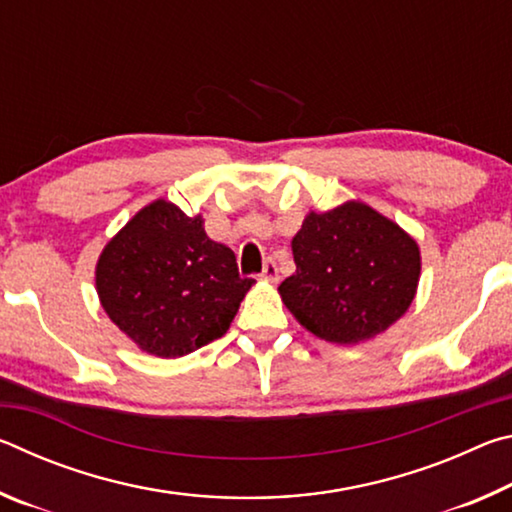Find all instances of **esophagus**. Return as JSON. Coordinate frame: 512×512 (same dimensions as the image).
Instances as JSON below:
<instances>
[{"mask_svg": "<svg viewBox=\"0 0 512 512\" xmlns=\"http://www.w3.org/2000/svg\"><path fill=\"white\" fill-rule=\"evenodd\" d=\"M262 280H266V282H277V264L273 262V259H268V262L264 264V268H262Z\"/></svg>", "mask_w": 512, "mask_h": 512, "instance_id": "obj_1", "label": "esophagus"}]
</instances>
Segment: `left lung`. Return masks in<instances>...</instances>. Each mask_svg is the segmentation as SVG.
I'll list each match as a JSON object with an SVG mask.
<instances>
[{
  "instance_id": "obj_1",
  "label": "left lung",
  "mask_w": 512,
  "mask_h": 512,
  "mask_svg": "<svg viewBox=\"0 0 512 512\" xmlns=\"http://www.w3.org/2000/svg\"><path fill=\"white\" fill-rule=\"evenodd\" d=\"M296 273L277 291L318 339L357 345L395 325L418 293L420 246L361 201L309 212L291 239Z\"/></svg>"
}]
</instances>
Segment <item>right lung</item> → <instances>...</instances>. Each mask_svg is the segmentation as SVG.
<instances>
[{
    "instance_id": "add662e5",
    "label": "right lung",
    "mask_w": 512,
    "mask_h": 512,
    "mask_svg": "<svg viewBox=\"0 0 512 512\" xmlns=\"http://www.w3.org/2000/svg\"><path fill=\"white\" fill-rule=\"evenodd\" d=\"M203 223L155 198L103 246L94 268L103 311L153 357H185L221 339L255 284Z\"/></svg>"
}]
</instances>
